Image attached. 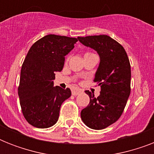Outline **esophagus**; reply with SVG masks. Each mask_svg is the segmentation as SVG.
<instances>
[{
	"label": "esophagus",
	"instance_id": "obj_1",
	"mask_svg": "<svg viewBox=\"0 0 154 154\" xmlns=\"http://www.w3.org/2000/svg\"><path fill=\"white\" fill-rule=\"evenodd\" d=\"M81 93H82V90L79 88H73L72 89V94L73 96H77L78 94H80Z\"/></svg>",
	"mask_w": 154,
	"mask_h": 154
}]
</instances>
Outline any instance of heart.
Returning a JSON list of instances; mask_svg holds the SVG:
<instances>
[{
    "label": "heart",
    "instance_id": "b5f03b06",
    "mask_svg": "<svg viewBox=\"0 0 154 154\" xmlns=\"http://www.w3.org/2000/svg\"><path fill=\"white\" fill-rule=\"evenodd\" d=\"M86 54H93V53H85V55H86Z\"/></svg>",
    "mask_w": 154,
    "mask_h": 154
}]
</instances>
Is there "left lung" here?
<instances>
[{
    "label": "left lung",
    "mask_w": 154,
    "mask_h": 154,
    "mask_svg": "<svg viewBox=\"0 0 154 154\" xmlns=\"http://www.w3.org/2000/svg\"><path fill=\"white\" fill-rule=\"evenodd\" d=\"M82 44L96 50L100 57L94 82L101 86L97 97L89 90V105L81 112V117L87 126L103 129L113 124L126 105L130 94L131 69L125 49L107 35L78 37Z\"/></svg>",
    "instance_id": "obj_1"
}]
</instances>
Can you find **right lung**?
Segmentation results:
<instances>
[{
	"instance_id": "right-lung-1",
	"label": "right lung",
	"mask_w": 154,
	"mask_h": 154,
	"mask_svg": "<svg viewBox=\"0 0 154 154\" xmlns=\"http://www.w3.org/2000/svg\"><path fill=\"white\" fill-rule=\"evenodd\" d=\"M77 38L49 34L32 45L20 71L18 95L25 120L40 129L53 126L59 117L60 105L71 96L69 88L53 86L55 72H60L65 56Z\"/></svg>"
}]
</instances>
